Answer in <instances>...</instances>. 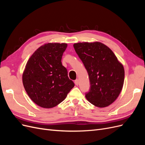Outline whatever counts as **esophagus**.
<instances>
[{
  "label": "esophagus",
  "mask_w": 145,
  "mask_h": 145,
  "mask_svg": "<svg viewBox=\"0 0 145 145\" xmlns=\"http://www.w3.org/2000/svg\"><path fill=\"white\" fill-rule=\"evenodd\" d=\"M74 83H75V85H78V83H78V79H76L75 81H74Z\"/></svg>",
  "instance_id": "esophagus-1"
}]
</instances>
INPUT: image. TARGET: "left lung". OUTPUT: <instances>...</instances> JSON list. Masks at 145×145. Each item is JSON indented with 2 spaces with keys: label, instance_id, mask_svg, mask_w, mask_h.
I'll return each instance as SVG.
<instances>
[{
  "label": "left lung",
  "instance_id": "1",
  "mask_svg": "<svg viewBox=\"0 0 145 145\" xmlns=\"http://www.w3.org/2000/svg\"><path fill=\"white\" fill-rule=\"evenodd\" d=\"M73 46L89 78L90 89L85 94L86 99L99 108L109 106L117 99L123 86V66L110 48L102 43H77Z\"/></svg>",
  "mask_w": 145,
  "mask_h": 145
}]
</instances>
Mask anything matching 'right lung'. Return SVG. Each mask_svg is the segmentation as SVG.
Here are the masks:
<instances>
[{"label": "right lung", "mask_w": 145, "mask_h": 145, "mask_svg": "<svg viewBox=\"0 0 145 145\" xmlns=\"http://www.w3.org/2000/svg\"><path fill=\"white\" fill-rule=\"evenodd\" d=\"M67 47V43H46L34 52L26 65L24 86L30 99L39 106H57L74 86L61 62Z\"/></svg>", "instance_id": "add662e5"}]
</instances>
